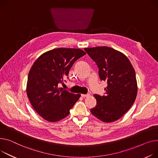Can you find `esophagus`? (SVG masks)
Listing matches in <instances>:
<instances>
[{"label":"esophagus","instance_id":"obj_1","mask_svg":"<svg viewBox=\"0 0 158 158\" xmlns=\"http://www.w3.org/2000/svg\"><path fill=\"white\" fill-rule=\"evenodd\" d=\"M89 95H90L89 93H88V94H81V97H84V98L89 97Z\"/></svg>","mask_w":158,"mask_h":158}]
</instances>
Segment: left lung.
I'll return each instance as SVG.
<instances>
[{
	"mask_svg": "<svg viewBox=\"0 0 158 158\" xmlns=\"http://www.w3.org/2000/svg\"><path fill=\"white\" fill-rule=\"evenodd\" d=\"M96 63L101 81L107 82L104 95L94 94L97 105L90 110L98 119L110 123L127 112L137 94L135 71L129 59L122 52L107 46L85 48Z\"/></svg>",
	"mask_w": 158,
	"mask_h": 158,
	"instance_id": "left-lung-1",
	"label": "left lung"
}]
</instances>
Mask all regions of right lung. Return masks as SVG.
I'll return each instance as SVG.
<instances>
[{
    "label": "right lung",
    "mask_w": 158,
    "mask_h": 158,
    "mask_svg": "<svg viewBox=\"0 0 158 158\" xmlns=\"http://www.w3.org/2000/svg\"><path fill=\"white\" fill-rule=\"evenodd\" d=\"M85 55L80 49L56 48L40 55L31 66L27 94L33 108L45 120L56 122L64 119L80 98L81 94L59 88L58 85L68 78L74 62Z\"/></svg>",
    "instance_id": "right-lung-1"
}]
</instances>
